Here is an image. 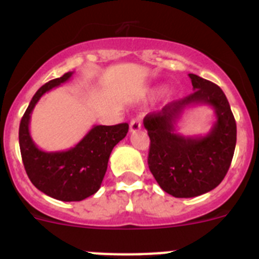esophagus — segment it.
<instances>
[{
	"label": "esophagus",
	"mask_w": 259,
	"mask_h": 259,
	"mask_svg": "<svg viewBox=\"0 0 259 259\" xmlns=\"http://www.w3.org/2000/svg\"><path fill=\"white\" fill-rule=\"evenodd\" d=\"M141 130V120L140 119H132L131 123H130V132L135 134V132L140 131Z\"/></svg>",
	"instance_id": "obj_1"
}]
</instances>
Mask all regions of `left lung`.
I'll return each instance as SVG.
<instances>
[{
  "instance_id": "8db88e82",
  "label": "left lung",
  "mask_w": 259,
  "mask_h": 259,
  "mask_svg": "<svg viewBox=\"0 0 259 259\" xmlns=\"http://www.w3.org/2000/svg\"><path fill=\"white\" fill-rule=\"evenodd\" d=\"M193 93L166 105L144 118L150 137V172L166 193L178 198L197 197L212 191L224 179L236 146V122L221 88L189 74ZM207 104L217 120L205 137H183L176 123L185 109Z\"/></svg>"
}]
</instances>
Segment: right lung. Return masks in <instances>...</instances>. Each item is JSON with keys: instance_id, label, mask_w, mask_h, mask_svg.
Segmentation results:
<instances>
[{"instance_id": "1", "label": "right lung", "mask_w": 259, "mask_h": 259, "mask_svg": "<svg viewBox=\"0 0 259 259\" xmlns=\"http://www.w3.org/2000/svg\"><path fill=\"white\" fill-rule=\"evenodd\" d=\"M74 72L50 80L32 97L19 125V146L26 172L32 184L49 197L59 201H81L100 189L114 146L128 132L127 123L93 125L71 149L41 150L29 132L31 114L40 98L71 79Z\"/></svg>"}]
</instances>
